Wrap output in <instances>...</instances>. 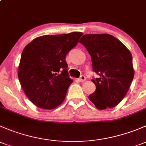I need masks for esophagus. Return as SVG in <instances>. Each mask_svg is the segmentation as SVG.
Wrapping results in <instances>:
<instances>
[{"label": "esophagus", "instance_id": "1", "mask_svg": "<svg viewBox=\"0 0 146 146\" xmlns=\"http://www.w3.org/2000/svg\"><path fill=\"white\" fill-rule=\"evenodd\" d=\"M85 79H86V78H85V76H80V78H78V80L79 82H84V81H85Z\"/></svg>", "mask_w": 146, "mask_h": 146}]
</instances>
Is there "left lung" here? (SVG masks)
<instances>
[{
	"label": "left lung",
	"instance_id": "8db88e82",
	"mask_svg": "<svg viewBox=\"0 0 146 146\" xmlns=\"http://www.w3.org/2000/svg\"><path fill=\"white\" fill-rule=\"evenodd\" d=\"M91 56L96 90L88 96L98 110L112 108L126 95L134 76L130 51L108 34L85 35L80 40Z\"/></svg>",
	"mask_w": 146,
	"mask_h": 146
}]
</instances>
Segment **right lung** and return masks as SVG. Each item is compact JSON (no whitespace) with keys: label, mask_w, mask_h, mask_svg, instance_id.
Here are the masks:
<instances>
[{"label":"right lung","mask_w":146,"mask_h":146,"mask_svg":"<svg viewBox=\"0 0 146 146\" xmlns=\"http://www.w3.org/2000/svg\"><path fill=\"white\" fill-rule=\"evenodd\" d=\"M82 32L44 35L25 47L18 68L20 85L29 100L44 110L59 106L73 80L66 56L78 43Z\"/></svg>","instance_id":"1"}]
</instances>
